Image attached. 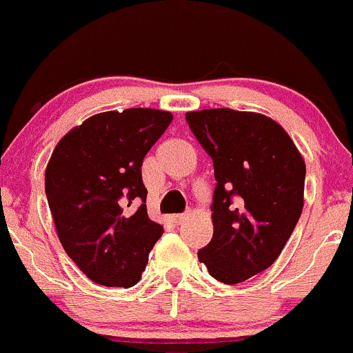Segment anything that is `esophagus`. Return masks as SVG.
<instances>
[{"mask_svg":"<svg viewBox=\"0 0 353 353\" xmlns=\"http://www.w3.org/2000/svg\"><path fill=\"white\" fill-rule=\"evenodd\" d=\"M187 217H188V214H175V216H173V223L181 224L185 219H187Z\"/></svg>","mask_w":353,"mask_h":353,"instance_id":"obj_1","label":"esophagus"}]
</instances>
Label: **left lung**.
<instances>
[{
	"label": "left lung",
	"instance_id": "left-lung-1",
	"mask_svg": "<svg viewBox=\"0 0 353 353\" xmlns=\"http://www.w3.org/2000/svg\"><path fill=\"white\" fill-rule=\"evenodd\" d=\"M214 163V234L199 250L216 281L239 284L270 267L304 207L306 163L284 127L256 112L185 114Z\"/></svg>",
	"mask_w": 353,
	"mask_h": 353
}]
</instances>
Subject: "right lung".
<instances>
[{"mask_svg":"<svg viewBox=\"0 0 353 353\" xmlns=\"http://www.w3.org/2000/svg\"><path fill=\"white\" fill-rule=\"evenodd\" d=\"M172 112H101L71 129L46 168V195L64 252L95 284L132 287L163 226L148 217L144 156ZM139 201L141 205L136 208Z\"/></svg>","mask_w":353,"mask_h":353,"instance_id":"1","label":"right lung"}]
</instances>
